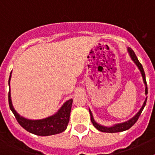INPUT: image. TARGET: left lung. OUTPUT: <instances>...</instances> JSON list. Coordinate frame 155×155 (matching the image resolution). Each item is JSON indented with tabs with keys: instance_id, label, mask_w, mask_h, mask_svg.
Masks as SVG:
<instances>
[{
	"instance_id": "left-lung-1",
	"label": "left lung",
	"mask_w": 155,
	"mask_h": 155,
	"mask_svg": "<svg viewBox=\"0 0 155 155\" xmlns=\"http://www.w3.org/2000/svg\"><path fill=\"white\" fill-rule=\"evenodd\" d=\"M127 50H128V53H129V54H130V56L131 59H132V61H134L135 64H136V65L137 66V68H139L140 71V73H141L142 78H143V82H144V84H145V94H147V81H146L145 73H144V71H143V67H142L141 64H140V63L139 62V61H138L137 57L136 54H135V53H134V50H133L132 49H130V48H127ZM146 102H147V98H146V99H145L144 102H143V105H142V107L140 108V109L139 110V112H138V113H137V114L135 115L134 117H133V118H131L130 120H127V121L124 122V123H121V124H115V125L113 126V127H104V126H102V125H100V124H97L96 122L94 121V118H93L92 113H91V110L89 109L91 123H92L93 126H94V127H95L97 130H98L99 131H101V132L117 133V132H122V131L127 130L128 129H130L131 127H133V126L135 124V123L137 121V120L139 119L140 116V114H141L142 111H143V108H144L145 105H146Z\"/></svg>"
}]
</instances>
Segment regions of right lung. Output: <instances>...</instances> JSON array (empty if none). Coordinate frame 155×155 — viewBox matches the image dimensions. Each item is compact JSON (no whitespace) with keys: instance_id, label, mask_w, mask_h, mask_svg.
<instances>
[{"instance_id":"obj_1","label":"right lung","mask_w":155,"mask_h":155,"mask_svg":"<svg viewBox=\"0 0 155 155\" xmlns=\"http://www.w3.org/2000/svg\"><path fill=\"white\" fill-rule=\"evenodd\" d=\"M12 72L10 74L8 84L10 87V80ZM8 102L11 110L15 116L18 124L27 131L38 136H50L62 133L67 129L70 120L71 105L73 99H69L64 102L62 107L54 115L42 120H28L21 116L15 110L11 99V91L8 92Z\"/></svg>"}]
</instances>
